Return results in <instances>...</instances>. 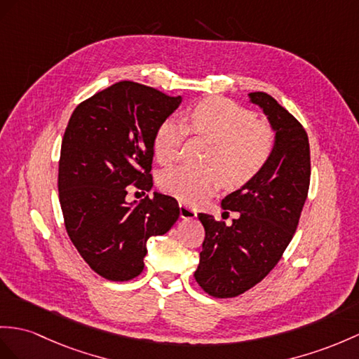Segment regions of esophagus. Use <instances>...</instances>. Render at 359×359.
<instances>
[{"label":"esophagus","instance_id":"obj_1","mask_svg":"<svg viewBox=\"0 0 359 359\" xmlns=\"http://www.w3.org/2000/svg\"><path fill=\"white\" fill-rule=\"evenodd\" d=\"M196 215H198V212L195 208H191L186 203L180 201V216L182 217V219H194V217H196Z\"/></svg>","mask_w":359,"mask_h":359}]
</instances>
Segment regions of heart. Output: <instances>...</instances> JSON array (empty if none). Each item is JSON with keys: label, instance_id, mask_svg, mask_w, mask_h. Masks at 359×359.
<instances>
[{"label": "heart", "instance_id": "1", "mask_svg": "<svg viewBox=\"0 0 359 359\" xmlns=\"http://www.w3.org/2000/svg\"><path fill=\"white\" fill-rule=\"evenodd\" d=\"M186 123L168 118L154 137L156 160L168 165L178 161L189 129L212 142L213 151L207 158V169L180 165L164 170L158 184L165 191L187 203H195L212 194L224 182L225 187L245 186L264 169L274 149V134L259 123L255 112L224 97H208L186 112Z\"/></svg>", "mask_w": 359, "mask_h": 359}]
</instances>
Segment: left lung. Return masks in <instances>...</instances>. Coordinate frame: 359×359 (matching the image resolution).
<instances>
[{"instance_id":"left-lung-1","label":"left lung","mask_w":359,"mask_h":359,"mask_svg":"<svg viewBox=\"0 0 359 359\" xmlns=\"http://www.w3.org/2000/svg\"><path fill=\"white\" fill-rule=\"evenodd\" d=\"M274 130V149L255 178L222 199L238 212L231 225L199 213L205 239L195 278L217 297L241 295L265 278L290 245L309 190V140L303 126L266 93H250ZM229 213V212H226Z\"/></svg>"}]
</instances>
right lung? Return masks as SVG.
Listing matches in <instances>:
<instances>
[{"mask_svg": "<svg viewBox=\"0 0 359 359\" xmlns=\"http://www.w3.org/2000/svg\"><path fill=\"white\" fill-rule=\"evenodd\" d=\"M181 102V95L123 81L82 102L69 117L59 160L60 208L79 255L108 280L137 277L147 241L178 221L175 198L154 191L152 199L128 203L126 187L152 189L154 137Z\"/></svg>", "mask_w": 359, "mask_h": 359, "instance_id": "add662e5", "label": "right lung"}]
</instances>
